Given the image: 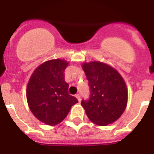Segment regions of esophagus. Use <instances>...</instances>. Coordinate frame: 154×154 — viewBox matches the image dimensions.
I'll use <instances>...</instances> for the list:
<instances>
[{
    "label": "esophagus",
    "instance_id": "obj_1",
    "mask_svg": "<svg viewBox=\"0 0 154 154\" xmlns=\"http://www.w3.org/2000/svg\"><path fill=\"white\" fill-rule=\"evenodd\" d=\"M75 97L77 98V99H78L79 102H81V96H80L79 94H77V95H75Z\"/></svg>",
    "mask_w": 154,
    "mask_h": 154
}]
</instances>
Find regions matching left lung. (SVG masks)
Segmentation results:
<instances>
[{
  "instance_id": "8db88e82",
  "label": "left lung",
  "mask_w": 154,
  "mask_h": 154,
  "mask_svg": "<svg viewBox=\"0 0 154 154\" xmlns=\"http://www.w3.org/2000/svg\"><path fill=\"white\" fill-rule=\"evenodd\" d=\"M90 87V97L81 103L87 116L98 126H107L120 117L127 105L123 78L112 66L98 61L82 65Z\"/></svg>"
}]
</instances>
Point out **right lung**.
<instances>
[{"mask_svg":"<svg viewBox=\"0 0 154 154\" xmlns=\"http://www.w3.org/2000/svg\"><path fill=\"white\" fill-rule=\"evenodd\" d=\"M67 61L57 58L45 62L35 69L27 85L26 96L30 110L37 119L49 126L60 123L73 105L78 103L68 92L64 79Z\"/></svg>","mask_w":154,"mask_h":154,"instance_id":"obj_1","label":"right lung"}]
</instances>
